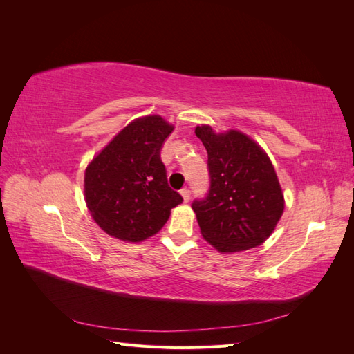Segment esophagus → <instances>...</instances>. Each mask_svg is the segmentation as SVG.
<instances>
[{"label": "esophagus", "mask_w": 354, "mask_h": 354, "mask_svg": "<svg viewBox=\"0 0 354 354\" xmlns=\"http://www.w3.org/2000/svg\"><path fill=\"white\" fill-rule=\"evenodd\" d=\"M180 194H181V196H183V199H185V202H187L189 199H190V190L187 189V187H183L180 190Z\"/></svg>", "instance_id": "34e87169"}]
</instances>
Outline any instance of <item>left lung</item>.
Here are the masks:
<instances>
[{"label": "left lung", "instance_id": "1", "mask_svg": "<svg viewBox=\"0 0 354 354\" xmlns=\"http://www.w3.org/2000/svg\"><path fill=\"white\" fill-rule=\"evenodd\" d=\"M208 152V194L192 202L202 236L220 252L261 245L283 212V195L269 156L248 136L195 130Z\"/></svg>", "mask_w": 354, "mask_h": 354}]
</instances>
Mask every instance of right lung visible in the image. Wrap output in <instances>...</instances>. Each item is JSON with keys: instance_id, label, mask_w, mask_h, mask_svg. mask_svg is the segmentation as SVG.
<instances>
[{"instance_id": "1", "label": "right lung", "mask_w": 354, "mask_h": 354, "mask_svg": "<svg viewBox=\"0 0 354 354\" xmlns=\"http://www.w3.org/2000/svg\"><path fill=\"white\" fill-rule=\"evenodd\" d=\"M174 127L145 116L128 124L85 169V202L113 238L140 242L158 233L183 202L168 186L160 149Z\"/></svg>"}]
</instances>
